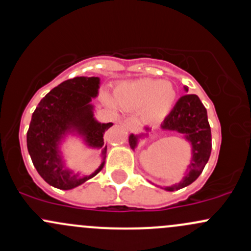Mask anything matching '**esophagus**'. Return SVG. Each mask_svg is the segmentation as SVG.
<instances>
[{
    "mask_svg": "<svg viewBox=\"0 0 251 251\" xmlns=\"http://www.w3.org/2000/svg\"><path fill=\"white\" fill-rule=\"evenodd\" d=\"M123 123L125 124V125L127 126V127L130 128V130H132V128L134 127V126H136V120H133V119H131V118L124 119Z\"/></svg>",
    "mask_w": 251,
    "mask_h": 251,
    "instance_id": "esophagus-1",
    "label": "esophagus"
}]
</instances>
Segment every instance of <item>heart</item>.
Masks as SVG:
<instances>
[{
	"mask_svg": "<svg viewBox=\"0 0 251 251\" xmlns=\"http://www.w3.org/2000/svg\"><path fill=\"white\" fill-rule=\"evenodd\" d=\"M118 103L126 109L143 108L148 123L161 121L172 109L176 92L168 81L159 79H139L120 85L115 91Z\"/></svg>",
	"mask_w": 251,
	"mask_h": 251,
	"instance_id": "b5f03b06",
	"label": "heart"
}]
</instances>
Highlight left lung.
<instances>
[{
  "instance_id": "left-lung-1",
  "label": "left lung",
  "mask_w": 251,
  "mask_h": 251,
  "mask_svg": "<svg viewBox=\"0 0 251 251\" xmlns=\"http://www.w3.org/2000/svg\"><path fill=\"white\" fill-rule=\"evenodd\" d=\"M161 127L163 130L178 131L192 144V159L191 165L189 166V173L179 184L166 188L168 191H174L194 183L209 160L212 151V132L208 123L207 109L197 95L186 94L178 100L170 114L161 124ZM137 139L138 138L133 134L128 138V143L132 149L137 146Z\"/></svg>"
}]
</instances>
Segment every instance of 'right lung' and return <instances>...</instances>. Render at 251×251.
<instances>
[{"label":"right lung","instance_id":"1","mask_svg":"<svg viewBox=\"0 0 251 251\" xmlns=\"http://www.w3.org/2000/svg\"><path fill=\"white\" fill-rule=\"evenodd\" d=\"M100 79L75 77L62 81L49 91L33 112L27 131V149L39 176L54 188L70 190L85 183L103 168L104 162L90 176L77 178L63 168L57 143L66 131L75 128L86 137L89 146L107 152L103 136L112 123L100 124L94 119L90 101L97 96Z\"/></svg>","mask_w":251,"mask_h":251}]
</instances>
